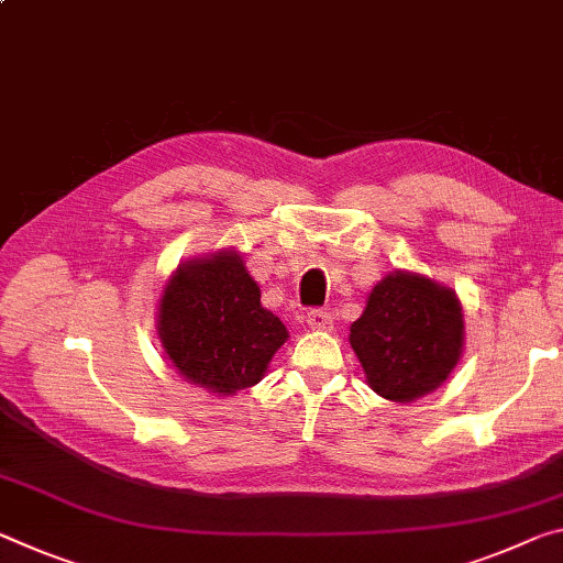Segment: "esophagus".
<instances>
[{
  "label": "esophagus",
  "mask_w": 563,
  "mask_h": 563,
  "mask_svg": "<svg viewBox=\"0 0 563 563\" xmlns=\"http://www.w3.org/2000/svg\"><path fill=\"white\" fill-rule=\"evenodd\" d=\"M308 325H310V330H330L333 328V316H330L328 310L316 308L308 313Z\"/></svg>",
  "instance_id": "34e87169"
}]
</instances>
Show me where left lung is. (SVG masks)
<instances>
[{
	"label": "left lung",
	"mask_w": 563,
	"mask_h": 563,
	"mask_svg": "<svg viewBox=\"0 0 563 563\" xmlns=\"http://www.w3.org/2000/svg\"><path fill=\"white\" fill-rule=\"evenodd\" d=\"M463 306L456 290L421 273L396 271L373 285L351 325L365 383L394 404L441 388L463 355Z\"/></svg>",
	"instance_id": "1"
}]
</instances>
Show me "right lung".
I'll return each mask as SVG.
<instances>
[{
  "label": "right lung",
  "instance_id": "1",
  "mask_svg": "<svg viewBox=\"0 0 563 563\" xmlns=\"http://www.w3.org/2000/svg\"><path fill=\"white\" fill-rule=\"evenodd\" d=\"M157 335L173 368L216 396H238L267 373L288 328L263 308L261 288L235 247L190 257L157 302Z\"/></svg>",
  "mask_w": 563,
  "mask_h": 563
}]
</instances>
